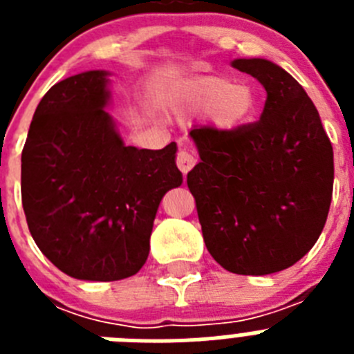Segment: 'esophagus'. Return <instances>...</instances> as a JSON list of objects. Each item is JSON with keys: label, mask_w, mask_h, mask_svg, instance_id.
Listing matches in <instances>:
<instances>
[{"label": "esophagus", "mask_w": 354, "mask_h": 354, "mask_svg": "<svg viewBox=\"0 0 354 354\" xmlns=\"http://www.w3.org/2000/svg\"><path fill=\"white\" fill-rule=\"evenodd\" d=\"M196 165V159L195 156L189 152V150L186 149H180L179 154H177V167H179V170L183 171L184 175H187V171L192 170L193 167Z\"/></svg>", "instance_id": "1"}]
</instances>
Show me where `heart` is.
<instances>
[{
	"label": "heart",
	"mask_w": 354,
	"mask_h": 354,
	"mask_svg": "<svg viewBox=\"0 0 354 354\" xmlns=\"http://www.w3.org/2000/svg\"><path fill=\"white\" fill-rule=\"evenodd\" d=\"M180 104L192 111H207V120L220 133H232L248 124L257 109L252 86L234 83L220 74L195 77L184 88Z\"/></svg>",
	"instance_id": "b5f03b06"
}]
</instances>
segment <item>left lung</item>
Here are the masks:
<instances>
[{
  "instance_id": "8db88e82",
  "label": "left lung",
  "mask_w": 354,
  "mask_h": 354,
  "mask_svg": "<svg viewBox=\"0 0 354 354\" xmlns=\"http://www.w3.org/2000/svg\"><path fill=\"white\" fill-rule=\"evenodd\" d=\"M232 67L266 88L261 120L232 133H189L200 162L187 174L205 246L236 274H271L310 252L333 192V149L317 109L289 72L264 58Z\"/></svg>"
}]
</instances>
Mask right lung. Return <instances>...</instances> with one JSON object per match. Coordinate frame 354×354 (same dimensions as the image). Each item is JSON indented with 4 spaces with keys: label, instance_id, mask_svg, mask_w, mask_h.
<instances>
[{
    "label": "right lung",
    "instance_id": "obj_1",
    "mask_svg": "<svg viewBox=\"0 0 354 354\" xmlns=\"http://www.w3.org/2000/svg\"><path fill=\"white\" fill-rule=\"evenodd\" d=\"M108 71H86L42 97L21 156L28 228L40 252L77 280L133 277L149 257L161 198L183 184L177 143H124L106 111Z\"/></svg>",
    "mask_w": 354,
    "mask_h": 354
}]
</instances>
